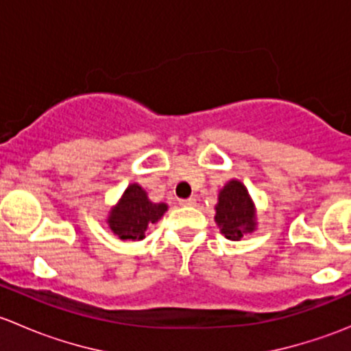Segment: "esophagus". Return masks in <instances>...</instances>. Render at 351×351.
<instances>
[{
    "label": "esophagus",
    "instance_id": "obj_1",
    "mask_svg": "<svg viewBox=\"0 0 351 351\" xmlns=\"http://www.w3.org/2000/svg\"><path fill=\"white\" fill-rule=\"evenodd\" d=\"M195 198L193 197H190V198H182V200L178 202L180 205H182V207H193V205H195Z\"/></svg>",
    "mask_w": 351,
    "mask_h": 351
}]
</instances>
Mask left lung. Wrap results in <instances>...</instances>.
I'll list each match as a JSON object with an SVG mask.
<instances>
[{"instance_id": "obj_1", "label": "left lung", "mask_w": 351, "mask_h": 351, "mask_svg": "<svg viewBox=\"0 0 351 351\" xmlns=\"http://www.w3.org/2000/svg\"><path fill=\"white\" fill-rule=\"evenodd\" d=\"M215 222L221 226L222 234L232 241H238L244 232L254 229L253 204L241 182L232 180L221 190L215 207Z\"/></svg>"}]
</instances>
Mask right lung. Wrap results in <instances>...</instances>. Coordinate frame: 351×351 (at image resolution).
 Wrapping results in <instances>:
<instances>
[{"mask_svg": "<svg viewBox=\"0 0 351 351\" xmlns=\"http://www.w3.org/2000/svg\"><path fill=\"white\" fill-rule=\"evenodd\" d=\"M166 204H153L139 185H130L123 193L122 200L110 212V229L120 239L141 241L144 238L147 224H154L166 212Z\"/></svg>", "mask_w": 351, "mask_h": 351, "instance_id": "obj_1", "label": "right lung"}]
</instances>
